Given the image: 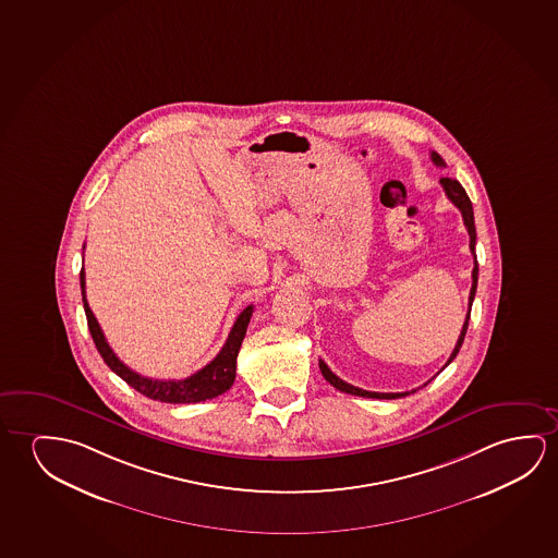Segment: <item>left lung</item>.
Masks as SVG:
<instances>
[{
  "label": "left lung",
  "instance_id": "8db88e82",
  "mask_svg": "<svg viewBox=\"0 0 558 558\" xmlns=\"http://www.w3.org/2000/svg\"><path fill=\"white\" fill-rule=\"evenodd\" d=\"M430 160L437 163V166H440V168H445L446 166L445 160H442L437 153H430ZM440 185L445 189L446 197L450 198V201L460 208V213H462L463 223H465L468 233H470V251H472L473 255V282L472 292H470V310H468V315H465V323H463L460 338H458V342H456L454 352L450 353V357L446 361V365H450V363L454 361L456 355H458V352H460L463 338H465V332H468V323H470V313H472L473 298H475V290H477V275H480V268H477V255H475V238H477V233H475V222H473L472 201L468 197L465 189L460 185V181L452 180V178H440ZM318 367H320L323 377H325L330 385L335 386V388H338L340 392H345V395L363 396V398H378V400H395V398H403V396L413 395V392H415V390H412V392H369V390H363V388H357V386L348 385L342 378L336 377L335 373L328 369V365H326L323 360H318ZM445 367H442V369H445ZM423 386H427V383Z\"/></svg>",
  "mask_w": 558,
  "mask_h": 558
}]
</instances>
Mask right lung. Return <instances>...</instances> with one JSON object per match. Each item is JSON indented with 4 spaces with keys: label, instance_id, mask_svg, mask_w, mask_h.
Segmentation results:
<instances>
[{
    "label": "right lung",
    "instance_id": "add662e5",
    "mask_svg": "<svg viewBox=\"0 0 558 558\" xmlns=\"http://www.w3.org/2000/svg\"><path fill=\"white\" fill-rule=\"evenodd\" d=\"M81 293H83L86 323H88V330L95 340L96 350L102 355L106 365L141 395L150 400H158V402L197 403L213 400L216 396L223 395L226 390L232 388L233 380H235L238 353H240L241 342L247 332L248 320L253 315V305H247L245 310L241 311L222 350L203 369L193 373L191 377L180 378V380H158V378L143 377L135 371L129 369L128 365H123V361H120V357L112 352L110 343L106 342L102 328L86 303L85 268H81Z\"/></svg>",
    "mask_w": 558,
    "mask_h": 558
}]
</instances>
